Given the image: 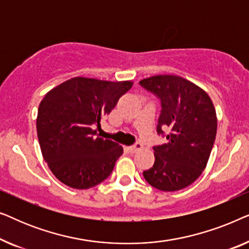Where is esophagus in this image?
Returning a JSON list of instances; mask_svg holds the SVG:
<instances>
[{"label":"esophagus","instance_id":"34e87169","mask_svg":"<svg viewBox=\"0 0 249 249\" xmlns=\"http://www.w3.org/2000/svg\"><path fill=\"white\" fill-rule=\"evenodd\" d=\"M127 148L130 153H136V152H138V151H141V149H142V142H136L135 145L128 146Z\"/></svg>","mask_w":249,"mask_h":249}]
</instances>
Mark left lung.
<instances>
[{
    "instance_id": "1",
    "label": "left lung",
    "mask_w": 249,
    "mask_h": 249,
    "mask_svg": "<svg viewBox=\"0 0 249 249\" xmlns=\"http://www.w3.org/2000/svg\"><path fill=\"white\" fill-rule=\"evenodd\" d=\"M158 95L162 111L158 132L169 127L168 142L155 146V162L142 172L149 185L162 192L186 188L206 168L215 141L217 119L213 102L203 88L176 74H158L139 81Z\"/></svg>"
}]
</instances>
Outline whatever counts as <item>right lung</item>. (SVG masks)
<instances>
[{
    "label": "right lung",
    "instance_id": "right-lung-1",
    "mask_svg": "<svg viewBox=\"0 0 249 249\" xmlns=\"http://www.w3.org/2000/svg\"><path fill=\"white\" fill-rule=\"evenodd\" d=\"M132 84L79 76L57 85L43 97L36 119L40 151L64 185L88 189L111 175L124 148L96 137L94 128Z\"/></svg>",
    "mask_w": 249,
    "mask_h": 249
}]
</instances>
